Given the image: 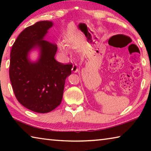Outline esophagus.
<instances>
[{
    "label": "esophagus",
    "instance_id": "esophagus-1",
    "mask_svg": "<svg viewBox=\"0 0 151 151\" xmlns=\"http://www.w3.org/2000/svg\"><path fill=\"white\" fill-rule=\"evenodd\" d=\"M72 71L73 73H77L78 71V66L76 65V64L73 66Z\"/></svg>",
    "mask_w": 151,
    "mask_h": 151
}]
</instances>
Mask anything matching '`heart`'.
I'll list each match as a JSON object with an SVG mask.
<instances>
[{"label": "heart", "mask_w": 151, "mask_h": 151, "mask_svg": "<svg viewBox=\"0 0 151 151\" xmlns=\"http://www.w3.org/2000/svg\"><path fill=\"white\" fill-rule=\"evenodd\" d=\"M66 42L70 43V41L68 40H66ZM60 49L62 50L63 51H64V52H65V48H64V47H63V45H60Z\"/></svg>", "instance_id": "heart-1"}]
</instances>
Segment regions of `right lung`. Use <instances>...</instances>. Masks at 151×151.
<instances>
[{
	"label": "right lung",
	"mask_w": 151,
	"mask_h": 151,
	"mask_svg": "<svg viewBox=\"0 0 151 151\" xmlns=\"http://www.w3.org/2000/svg\"><path fill=\"white\" fill-rule=\"evenodd\" d=\"M52 22L43 20L25 29L12 47L9 77L18 101L27 109L47 113L57 108L63 99L65 79L71 74L72 63L57 62V45L44 39ZM40 48V58L31 63L30 50Z\"/></svg>",
	"instance_id": "obj_1"
}]
</instances>
